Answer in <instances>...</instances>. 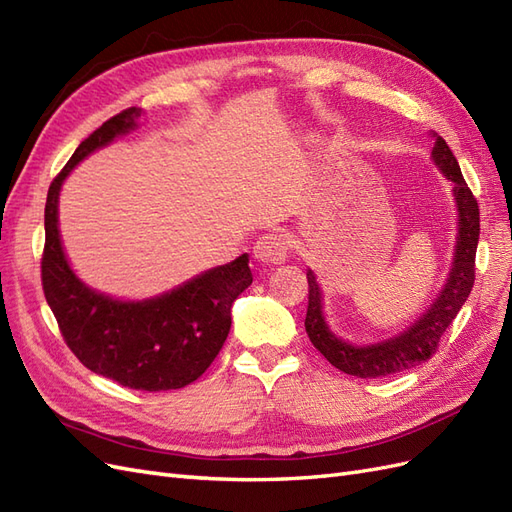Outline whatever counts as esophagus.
<instances>
[{"label":"esophagus","instance_id":"obj_1","mask_svg":"<svg viewBox=\"0 0 512 512\" xmlns=\"http://www.w3.org/2000/svg\"><path fill=\"white\" fill-rule=\"evenodd\" d=\"M288 243L280 235H265L254 245V258L260 265H282L286 260Z\"/></svg>","mask_w":512,"mask_h":512}]
</instances>
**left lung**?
<instances>
[{
	"instance_id": "obj_1",
	"label": "left lung",
	"mask_w": 512,
	"mask_h": 512,
	"mask_svg": "<svg viewBox=\"0 0 512 512\" xmlns=\"http://www.w3.org/2000/svg\"><path fill=\"white\" fill-rule=\"evenodd\" d=\"M431 134L436 138L431 149V162L436 164V168L448 181H453L457 237L451 271H448L438 297L431 301L425 312L410 327L389 339H382V342L350 344L331 331L327 318H324V297L316 273L307 269L309 303L305 331L309 335V342L320 350L324 359L339 371H344V374L356 378H382L397 374V371L412 369L431 359L436 354L440 337L444 335L448 324L455 320L463 303L468 301V294L474 286V258L480 232L478 203L466 181H463L461 168L451 147L436 132Z\"/></svg>"
}]
</instances>
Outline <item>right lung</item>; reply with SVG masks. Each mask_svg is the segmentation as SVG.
Listing matches in <instances>:
<instances>
[{"instance_id": "right-lung-1", "label": "right lung", "mask_w": 512, "mask_h": 512, "mask_svg": "<svg viewBox=\"0 0 512 512\" xmlns=\"http://www.w3.org/2000/svg\"><path fill=\"white\" fill-rule=\"evenodd\" d=\"M141 108H128L87 136L53 179L44 207V297L68 348L87 369L136 391L183 389L207 371L230 331V309L252 284L250 258L207 269L143 301L115 299L87 286L70 267L59 235V192L91 153L138 128Z\"/></svg>"}]
</instances>
